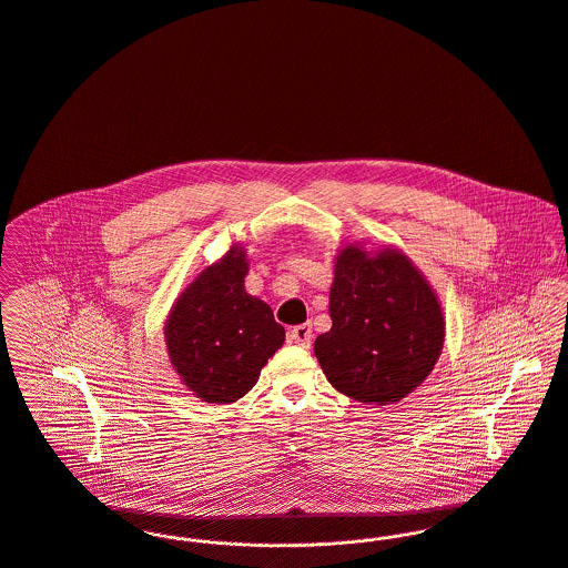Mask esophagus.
<instances>
[{
	"instance_id": "esophagus-1",
	"label": "esophagus",
	"mask_w": 568,
	"mask_h": 568,
	"mask_svg": "<svg viewBox=\"0 0 568 568\" xmlns=\"http://www.w3.org/2000/svg\"><path fill=\"white\" fill-rule=\"evenodd\" d=\"M312 326L310 324H298L294 328H290V342L296 344V346H303L307 348L312 344Z\"/></svg>"
}]
</instances>
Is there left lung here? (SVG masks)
Segmentation results:
<instances>
[{
	"instance_id": "8db88e82",
	"label": "left lung",
	"mask_w": 568,
	"mask_h": 568,
	"mask_svg": "<svg viewBox=\"0 0 568 568\" xmlns=\"http://www.w3.org/2000/svg\"><path fill=\"white\" fill-rule=\"evenodd\" d=\"M333 326L314 351L328 383L364 405H394L432 375L444 346L440 301L414 261L348 244L335 256Z\"/></svg>"
}]
</instances>
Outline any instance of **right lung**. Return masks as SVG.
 I'll return each mask as SVG.
<instances>
[{"instance_id": "obj_1", "label": "right lung", "mask_w": 568, "mask_h": 568, "mask_svg": "<svg viewBox=\"0 0 568 568\" xmlns=\"http://www.w3.org/2000/svg\"><path fill=\"white\" fill-rule=\"evenodd\" d=\"M246 248L233 244L179 294L165 320L170 364L204 403L229 405L248 394L285 342L270 305L246 292Z\"/></svg>"}]
</instances>
